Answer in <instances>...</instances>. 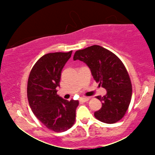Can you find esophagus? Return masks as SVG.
Instances as JSON below:
<instances>
[{
    "mask_svg": "<svg viewBox=\"0 0 155 155\" xmlns=\"http://www.w3.org/2000/svg\"><path fill=\"white\" fill-rule=\"evenodd\" d=\"M79 101H81V102H87V101H89V98L88 97H81V98L79 99Z\"/></svg>",
    "mask_w": 155,
    "mask_h": 155,
    "instance_id": "34e87169",
    "label": "esophagus"
}]
</instances>
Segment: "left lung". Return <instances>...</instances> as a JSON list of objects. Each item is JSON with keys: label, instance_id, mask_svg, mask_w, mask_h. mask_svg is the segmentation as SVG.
I'll use <instances>...</instances> for the list:
<instances>
[{"label": "left lung", "instance_id": "obj_1", "mask_svg": "<svg viewBox=\"0 0 155 155\" xmlns=\"http://www.w3.org/2000/svg\"><path fill=\"white\" fill-rule=\"evenodd\" d=\"M74 60L83 61L90 68L99 86L107 91L104 97L96 98L102 107L94 115L107 124L116 123L124 116L132 97V84L127 69L116 54L98 45L76 51Z\"/></svg>", "mask_w": 155, "mask_h": 155}]
</instances>
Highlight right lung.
I'll list each match as a JSON object with an SVG mask.
<instances>
[{"instance_id":"1","label":"right lung","mask_w":155,"mask_h":155,"mask_svg":"<svg viewBox=\"0 0 155 155\" xmlns=\"http://www.w3.org/2000/svg\"><path fill=\"white\" fill-rule=\"evenodd\" d=\"M72 51L44 54L33 65L28 81L27 94L32 111L48 129L64 132L74 125L78 101H67L57 94L61 71Z\"/></svg>"}]
</instances>
